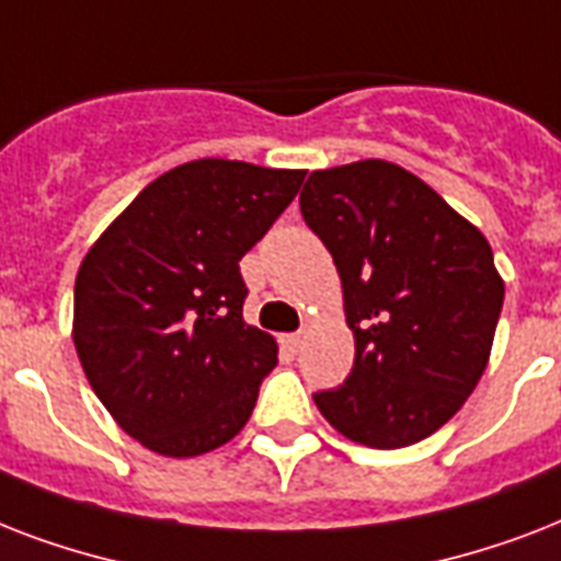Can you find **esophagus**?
Here are the masks:
<instances>
[{"mask_svg": "<svg viewBox=\"0 0 561 561\" xmlns=\"http://www.w3.org/2000/svg\"><path fill=\"white\" fill-rule=\"evenodd\" d=\"M302 341H306V334H302V332L285 334V337H282V343H285V346H288L290 352H299V346H302Z\"/></svg>", "mask_w": 561, "mask_h": 561, "instance_id": "obj_1", "label": "esophagus"}]
</instances>
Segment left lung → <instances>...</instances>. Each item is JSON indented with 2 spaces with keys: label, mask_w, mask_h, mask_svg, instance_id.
<instances>
[{
  "label": "left lung",
  "mask_w": 561,
  "mask_h": 561,
  "mask_svg": "<svg viewBox=\"0 0 561 561\" xmlns=\"http://www.w3.org/2000/svg\"><path fill=\"white\" fill-rule=\"evenodd\" d=\"M308 229L341 273L355 367L314 392L329 425L369 448L425 439L486 369L504 306L492 247L434 188L383 160L314 171Z\"/></svg>",
  "instance_id": "8db88e82"
}]
</instances>
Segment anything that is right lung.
I'll return each mask as SVG.
<instances>
[{
	"label": "right lung",
	"mask_w": 561,
	"mask_h": 561,
	"mask_svg": "<svg viewBox=\"0 0 561 561\" xmlns=\"http://www.w3.org/2000/svg\"><path fill=\"white\" fill-rule=\"evenodd\" d=\"M306 171L194 160L165 171L92 244L75 279V350L122 431L165 457L229 443L276 341L244 323L241 255Z\"/></svg>",
	"instance_id": "obj_1"
}]
</instances>
